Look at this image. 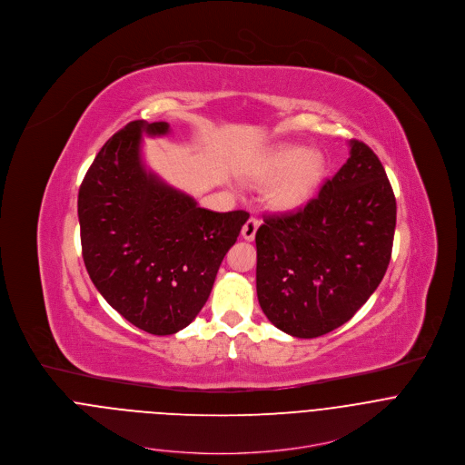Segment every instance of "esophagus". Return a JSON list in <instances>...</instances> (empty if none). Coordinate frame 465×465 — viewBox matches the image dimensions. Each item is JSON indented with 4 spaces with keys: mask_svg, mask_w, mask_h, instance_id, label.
Segmentation results:
<instances>
[{
    "mask_svg": "<svg viewBox=\"0 0 465 465\" xmlns=\"http://www.w3.org/2000/svg\"><path fill=\"white\" fill-rule=\"evenodd\" d=\"M260 220L258 218H249L242 229V236L247 240V242H252L256 232H258V227H260Z\"/></svg>",
    "mask_w": 465,
    "mask_h": 465,
    "instance_id": "34e87169",
    "label": "esophagus"
}]
</instances>
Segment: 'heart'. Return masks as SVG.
I'll return each instance as SVG.
<instances>
[{
	"mask_svg": "<svg viewBox=\"0 0 465 465\" xmlns=\"http://www.w3.org/2000/svg\"><path fill=\"white\" fill-rule=\"evenodd\" d=\"M326 172V159L321 152L301 144H284L254 166L252 175L260 183H273L272 203L284 211L302 207L317 192Z\"/></svg>",
	"mask_w": 465,
	"mask_h": 465,
	"instance_id": "heart-1",
	"label": "heart"
}]
</instances>
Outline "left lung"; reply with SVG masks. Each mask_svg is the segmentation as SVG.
Masks as SVG:
<instances>
[{
  "label": "left lung",
  "mask_w": 465,
  "mask_h": 465,
  "mask_svg": "<svg viewBox=\"0 0 465 465\" xmlns=\"http://www.w3.org/2000/svg\"><path fill=\"white\" fill-rule=\"evenodd\" d=\"M351 157L319 197L265 216L256 232V290L266 319L317 338L352 319L380 286L392 256L396 197L378 155L349 141Z\"/></svg>",
  "instance_id": "left-lung-1"
}]
</instances>
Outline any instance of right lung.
Here are the masks:
<instances>
[{
  "mask_svg": "<svg viewBox=\"0 0 465 465\" xmlns=\"http://www.w3.org/2000/svg\"><path fill=\"white\" fill-rule=\"evenodd\" d=\"M166 122H131L98 152L78 190L82 258L104 299L150 334L184 330L203 308L247 211L214 213L141 159V137Z\"/></svg>",
  "mask_w": 465,
  "mask_h": 465,
  "instance_id": "right-lung-1",
  "label": "right lung"
}]
</instances>
